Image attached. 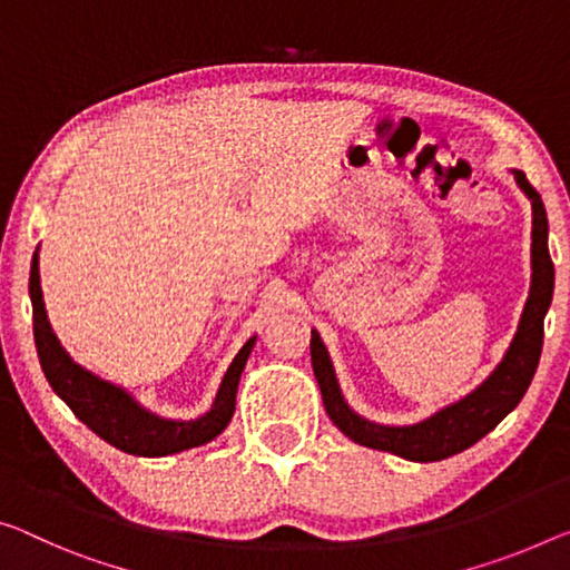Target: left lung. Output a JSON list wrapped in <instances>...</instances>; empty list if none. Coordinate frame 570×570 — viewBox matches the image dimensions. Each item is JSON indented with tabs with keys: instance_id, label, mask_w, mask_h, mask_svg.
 I'll list each match as a JSON object with an SVG mask.
<instances>
[{
	"instance_id": "left-lung-1",
	"label": "left lung",
	"mask_w": 570,
	"mask_h": 570,
	"mask_svg": "<svg viewBox=\"0 0 570 570\" xmlns=\"http://www.w3.org/2000/svg\"><path fill=\"white\" fill-rule=\"evenodd\" d=\"M512 175L532 205L530 294L518 332H514L500 365L472 393L431 413L429 419L409 423V426H383V423L367 421L347 405L345 395L340 391L337 375H334L330 352L324 347L320 332L312 330V367L320 383L324 409H327L334 426L355 444L391 451V454L409 459V462H441V459L454 456L487 436L525 395L540 363V350H543V320L550 302H553L556 271L548 253L546 205L520 169H512Z\"/></svg>"
}]
</instances>
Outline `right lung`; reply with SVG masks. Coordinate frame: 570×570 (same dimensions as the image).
<instances>
[{"instance_id": "right-lung-1", "label": "right lung", "mask_w": 570, "mask_h": 570, "mask_svg": "<svg viewBox=\"0 0 570 570\" xmlns=\"http://www.w3.org/2000/svg\"><path fill=\"white\" fill-rule=\"evenodd\" d=\"M30 299H32V324H35V345H38L42 373L48 377L52 391H56L68 409L73 411L86 426L98 433L108 444L126 451L134 456H169L179 451L203 446L215 436H220L236 411V393L240 383V373L248 363V355L256 345V334L240 347L233 357L228 373L223 375L218 395L197 419H161V415L144 409L131 393L121 385L104 381L78 365L60 345L56 332L50 327L48 312L42 302L40 286V246L32 256L30 268Z\"/></svg>"}]
</instances>
